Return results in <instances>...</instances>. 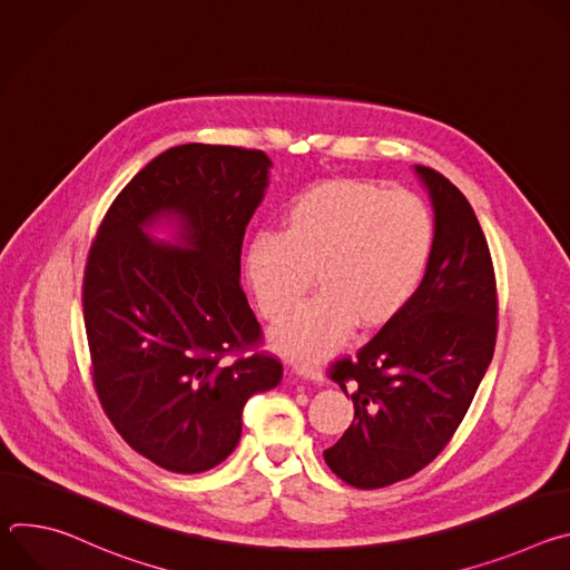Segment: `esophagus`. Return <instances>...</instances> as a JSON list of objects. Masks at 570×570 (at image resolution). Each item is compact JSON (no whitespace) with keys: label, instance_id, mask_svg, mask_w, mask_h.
<instances>
[{"label":"esophagus","instance_id":"esophagus-1","mask_svg":"<svg viewBox=\"0 0 570 570\" xmlns=\"http://www.w3.org/2000/svg\"><path fill=\"white\" fill-rule=\"evenodd\" d=\"M293 372L299 374L302 379H308V381H315V383H322L324 381V374L320 367L315 365H306V363H295L293 365Z\"/></svg>","mask_w":570,"mask_h":570}]
</instances>
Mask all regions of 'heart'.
<instances>
[{
    "label": "heart",
    "mask_w": 570,
    "mask_h": 570,
    "mask_svg": "<svg viewBox=\"0 0 570 570\" xmlns=\"http://www.w3.org/2000/svg\"><path fill=\"white\" fill-rule=\"evenodd\" d=\"M435 246L429 205L411 191L334 178L299 191L282 214V232L257 229L243 250V277L268 320L271 338L295 361L332 356L354 332L383 327L420 291Z\"/></svg>",
    "instance_id": "obj_1"
}]
</instances>
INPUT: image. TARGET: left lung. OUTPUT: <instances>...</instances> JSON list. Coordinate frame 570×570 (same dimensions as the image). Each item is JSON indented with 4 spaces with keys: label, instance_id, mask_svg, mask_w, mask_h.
I'll return each mask as SVG.
<instances>
[{
    "label": "left lung",
    "instance_id": "8db88e82",
    "mask_svg": "<svg viewBox=\"0 0 570 570\" xmlns=\"http://www.w3.org/2000/svg\"><path fill=\"white\" fill-rule=\"evenodd\" d=\"M413 169L435 220L426 277L354 358L332 365V379L352 394L354 422L324 460L358 490L411 478L438 458L497 345V277L480 223L455 185L429 167Z\"/></svg>",
    "mask_w": 570,
    "mask_h": 570
}]
</instances>
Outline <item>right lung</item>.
Masks as SVG:
<instances>
[{"label":"right lung","mask_w":570,"mask_h":570,"mask_svg":"<svg viewBox=\"0 0 570 570\" xmlns=\"http://www.w3.org/2000/svg\"><path fill=\"white\" fill-rule=\"evenodd\" d=\"M273 161L264 150L185 144L157 155L110 205L83 279L95 385L108 420L176 473L220 464L246 401L282 363L248 354L262 327L243 293V234Z\"/></svg>","instance_id":"obj_1"}]
</instances>
